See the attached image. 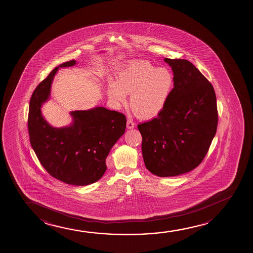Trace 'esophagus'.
Here are the masks:
<instances>
[{"instance_id":"34e87169","label":"esophagus","mask_w":253,"mask_h":253,"mask_svg":"<svg viewBox=\"0 0 253 253\" xmlns=\"http://www.w3.org/2000/svg\"><path fill=\"white\" fill-rule=\"evenodd\" d=\"M127 128H135V123L132 121L131 119H128L127 121Z\"/></svg>"}]
</instances>
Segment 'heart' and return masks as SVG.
Here are the masks:
<instances>
[{"instance_id": "1", "label": "heart", "mask_w": 253, "mask_h": 253, "mask_svg": "<svg viewBox=\"0 0 253 253\" xmlns=\"http://www.w3.org/2000/svg\"><path fill=\"white\" fill-rule=\"evenodd\" d=\"M174 79L167 68L145 61H132L118 73V82L109 84L108 94L116 104H129L139 117L149 119L163 111L173 91Z\"/></svg>"}]
</instances>
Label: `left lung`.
I'll list each match as a JSON object with an SVG mask.
<instances>
[{
	"label": "left lung",
	"mask_w": 253,
	"mask_h": 253,
	"mask_svg": "<svg viewBox=\"0 0 253 253\" xmlns=\"http://www.w3.org/2000/svg\"><path fill=\"white\" fill-rule=\"evenodd\" d=\"M174 85L157 118L137 125L147 169L160 177L194 169L208 153L217 131L214 89L187 59H168Z\"/></svg>",
	"instance_id": "1"
}]
</instances>
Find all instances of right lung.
<instances>
[{
    "label": "right lung",
    "mask_w": 253,
    "mask_h": 253,
    "mask_svg": "<svg viewBox=\"0 0 253 253\" xmlns=\"http://www.w3.org/2000/svg\"><path fill=\"white\" fill-rule=\"evenodd\" d=\"M76 64L73 59L55 67L33 92L28 127L32 148L47 173L74 186L94 183L104 175L111 148L125 134L126 118L104 107L71 112L72 125L55 128L42 115V104L48 100L52 80L59 67Z\"/></svg>",
    "instance_id": "obj_1"
}]
</instances>
